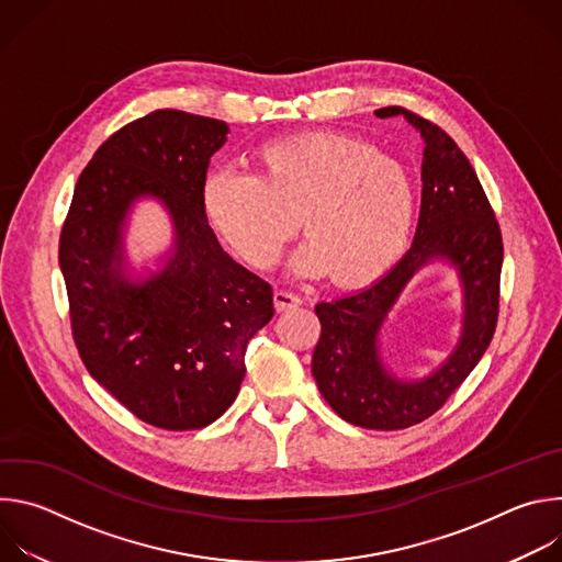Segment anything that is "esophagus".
<instances>
[{"label":"esophagus","instance_id":"esophagus-1","mask_svg":"<svg viewBox=\"0 0 562 562\" xmlns=\"http://www.w3.org/2000/svg\"><path fill=\"white\" fill-rule=\"evenodd\" d=\"M273 302L278 311H289V308H297L302 304V297L289 289H276Z\"/></svg>","mask_w":562,"mask_h":562}]
</instances>
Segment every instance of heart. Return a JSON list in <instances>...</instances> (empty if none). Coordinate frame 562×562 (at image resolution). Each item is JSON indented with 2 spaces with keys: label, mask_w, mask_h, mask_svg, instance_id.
<instances>
[{
  "label": "heart",
  "mask_w": 562,
  "mask_h": 562,
  "mask_svg": "<svg viewBox=\"0 0 562 562\" xmlns=\"http://www.w3.org/2000/svg\"><path fill=\"white\" fill-rule=\"evenodd\" d=\"M202 204L224 243L251 267H271L295 233L304 276L338 286L380 278L405 251L416 189L395 157L347 133L280 137L254 150V173L222 165L206 173Z\"/></svg>",
  "instance_id": "1"
}]
</instances>
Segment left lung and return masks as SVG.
Wrapping results in <instances>:
<instances>
[{
    "mask_svg": "<svg viewBox=\"0 0 562 562\" xmlns=\"http://www.w3.org/2000/svg\"><path fill=\"white\" fill-rule=\"evenodd\" d=\"M375 115L405 117L425 137L416 237L403 260L369 289L315 304L319 340L311 373L342 420L362 429L397 431L442 409L487 351L501 311L503 233L483 184L449 133L405 106H384ZM429 257H447L461 273L465 331L440 372L420 383H400L383 371L374 338L398 291Z\"/></svg>",
    "mask_w": 562,
    "mask_h": 562,
    "instance_id": "left-lung-1",
    "label": "left lung"
}]
</instances>
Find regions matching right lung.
Masks as SVG:
<instances>
[{
  "instance_id": "add662e5",
  "label": "right lung",
  "mask_w": 562,
  "mask_h": 562,
  "mask_svg": "<svg viewBox=\"0 0 562 562\" xmlns=\"http://www.w3.org/2000/svg\"><path fill=\"white\" fill-rule=\"evenodd\" d=\"M222 120L159 109L115 131L75 184L59 233L75 347L135 418L167 431L217 420L245 380L247 342L273 317L271 284L233 262L206 222L202 184ZM177 222V256L144 285L119 273V224L139 194Z\"/></svg>"
}]
</instances>
